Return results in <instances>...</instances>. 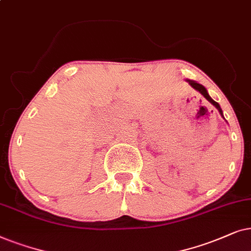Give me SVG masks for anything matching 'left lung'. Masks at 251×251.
I'll list each match as a JSON object with an SVG mask.
<instances>
[{"label":"left lung","instance_id":"8db88e82","mask_svg":"<svg viewBox=\"0 0 251 251\" xmlns=\"http://www.w3.org/2000/svg\"><path fill=\"white\" fill-rule=\"evenodd\" d=\"M187 82H188L189 85L192 86L194 89H196V91L201 93V94H202L203 96H204V98H205L206 100H208V101H209L210 103H211L212 105H215L216 108H217V110H218L219 113H220V115L223 116V118H224V115H223V110H222V108H220V105L218 104V103H217L216 101H213V100H212L211 98H210V95L208 94V91H206V89H205V87H203V86L201 85V83H198L196 81H194V80H187Z\"/></svg>","mask_w":251,"mask_h":251}]
</instances>
